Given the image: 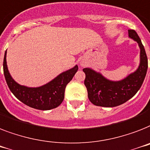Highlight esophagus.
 Instances as JSON below:
<instances>
[{"label":"esophagus","mask_w":150,"mask_h":150,"mask_svg":"<svg viewBox=\"0 0 150 150\" xmlns=\"http://www.w3.org/2000/svg\"><path fill=\"white\" fill-rule=\"evenodd\" d=\"M81 67H83V66H84V63H83V62H81Z\"/></svg>","instance_id":"1"}]
</instances>
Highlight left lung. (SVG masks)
<instances>
[{
    "label": "left lung",
    "mask_w": 150,
    "mask_h": 150,
    "mask_svg": "<svg viewBox=\"0 0 150 150\" xmlns=\"http://www.w3.org/2000/svg\"><path fill=\"white\" fill-rule=\"evenodd\" d=\"M128 32L129 38L137 42L140 48L139 66L134 73L122 81H112L91 68L83 69L88 98L94 105L110 108L122 105L137 93L144 81L148 68L146 53L136 31L129 29Z\"/></svg>",
    "instance_id": "obj_1"
}]
</instances>
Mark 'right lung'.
Wrapping results in <instances>:
<instances>
[{"label": "right lung", "instance_id": "add662e5", "mask_svg": "<svg viewBox=\"0 0 150 150\" xmlns=\"http://www.w3.org/2000/svg\"><path fill=\"white\" fill-rule=\"evenodd\" d=\"M6 55L7 51L3 63L4 77L10 91L19 100L29 107L43 111L56 108L63 102L66 87L78 70V66L63 72L43 86L28 87L18 84L11 77L7 66Z\"/></svg>", "mask_w": 150, "mask_h": 150}]
</instances>
